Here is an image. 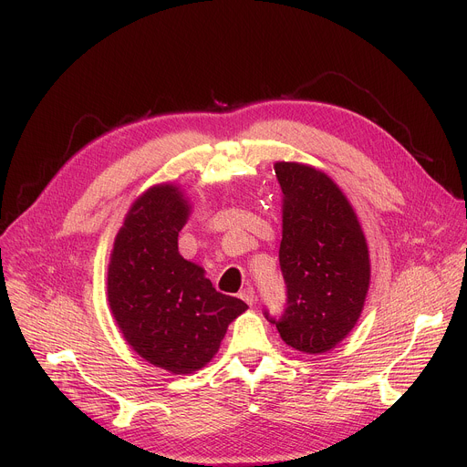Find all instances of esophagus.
Returning a JSON list of instances; mask_svg holds the SVG:
<instances>
[{
	"label": "esophagus",
	"mask_w": 467,
	"mask_h": 467,
	"mask_svg": "<svg viewBox=\"0 0 467 467\" xmlns=\"http://www.w3.org/2000/svg\"><path fill=\"white\" fill-rule=\"evenodd\" d=\"M240 299L242 301H245L247 305H254V301H256V296H254V290L251 288V286H247V288H244L242 292H240Z\"/></svg>",
	"instance_id": "34e87169"
}]
</instances>
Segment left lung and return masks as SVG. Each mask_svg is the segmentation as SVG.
Masks as SVG:
<instances>
[{
    "instance_id": "1",
    "label": "left lung",
    "mask_w": 467,
    "mask_h": 467,
    "mask_svg": "<svg viewBox=\"0 0 467 467\" xmlns=\"http://www.w3.org/2000/svg\"><path fill=\"white\" fill-rule=\"evenodd\" d=\"M283 190L281 272L286 308L275 323L294 349L321 355L357 325L369 288V253L357 214L327 173L277 162Z\"/></svg>"
}]
</instances>
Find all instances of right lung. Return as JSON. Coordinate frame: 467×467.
Instances as JSON below:
<instances>
[{
  "label": "right lung",
  "instance_id": "add662e5",
  "mask_svg": "<svg viewBox=\"0 0 467 467\" xmlns=\"http://www.w3.org/2000/svg\"><path fill=\"white\" fill-rule=\"evenodd\" d=\"M190 205L173 184L142 193L116 234L107 294L127 344L150 364L184 375L218 353L247 305L220 294L205 270L179 254Z\"/></svg>",
  "mask_w": 467,
  "mask_h": 467
}]
</instances>
